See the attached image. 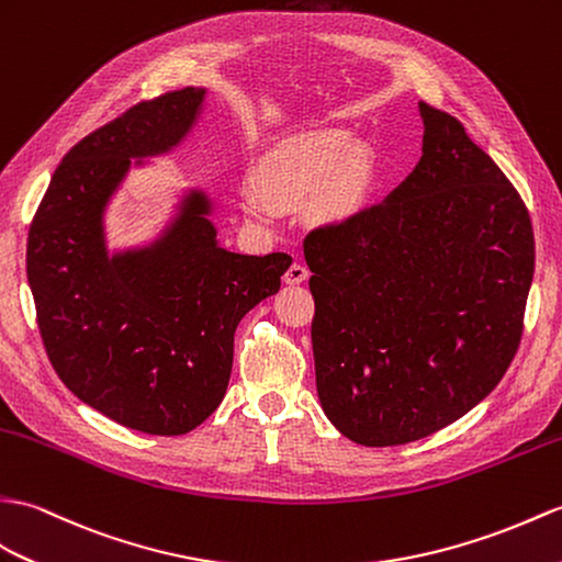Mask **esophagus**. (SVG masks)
Masks as SVG:
<instances>
[{"instance_id":"esophagus-1","label":"esophagus","mask_w":562,"mask_h":562,"mask_svg":"<svg viewBox=\"0 0 562 562\" xmlns=\"http://www.w3.org/2000/svg\"><path fill=\"white\" fill-rule=\"evenodd\" d=\"M308 280V268L304 263H292L284 272V282L286 284H302Z\"/></svg>"}]
</instances>
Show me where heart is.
Wrapping results in <instances>:
<instances>
[{
  "label": "heart",
  "instance_id": "obj_1",
  "mask_svg": "<svg viewBox=\"0 0 562 562\" xmlns=\"http://www.w3.org/2000/svg\"><path fill=\"white\" fill-rule=\"evenodd\" d=\"M351 148V136L337 128L313 132L260 155L254 167V187L241 191L244 213L268 225L272 207H299L313 201L325 220L355 213L369 184L367 158Z\"/></svg>",
  "mask_w": 562,
  "mask_h": 562
}]
</instances>
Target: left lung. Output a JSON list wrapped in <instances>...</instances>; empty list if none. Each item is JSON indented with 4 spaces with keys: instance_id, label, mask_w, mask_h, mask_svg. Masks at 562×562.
Listing matches in <instances>:
<instances>
[{
    "instance_id": "8db88e82",
    "label": "left lung",
    "mask_w": 562,
    "mask_h": 562,
    "mask_svg": "<svg viewBox=\"0 0 562 562\" xmlns=\"http://www.w3.org/2000/svg\"><path fill=\"white\" fill-rule=\"evenodd\" d=\"M419 112L414 172L304 239L323 412L369 448L436 434L501 383L533 278L531 217L510 179L452 114Z\"/></svg>"
}]
</instances>
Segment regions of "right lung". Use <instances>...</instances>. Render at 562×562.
I'll return each mask as SVG.
<instances>
[{
	"label": "right lung",
	"mask_w": 562,
	"mask_h": 562,
	"mask_svg": "<svg viewBox=\"0 0 562 562\" xmlns=\"http://www.w3.org/2000/svg\"><path fill=\"white\" fill-rule=\"evenodd\" d=\"M205 88L143 100L64 155L29 232L25 270L52 369L88 407L153 436L189 434L225 397L234 330L280 290L286 254L222 249L203 191L153 246L110 256L102 215L132 158L172 150Z\"/></svg>",
	"instance_id": "obj_1"
}]
</instances>
